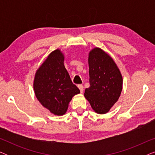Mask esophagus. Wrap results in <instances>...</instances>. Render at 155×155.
Here are the masks:
<instances>
[{
	"mask_svg": "<svg viewBox=\"0 0 155 155\" xmlns=\"http://www.w3.org/2000/svg\"><path fill=\"white\" fill-rule=\"evenodd\" d=\"M78 88L80 89V92L81 93H82L83 92V90H84V87L82 85V84H78Z\"/></svg>",
	"mask_w": 155,
	"mask_h": 155,
	"instance_id": "obj_1",
	"label": "esophagus"
}]
</instances>
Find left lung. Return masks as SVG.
Segmentation results:
<instances>
[{"mask_svg": "<svg viewBox=\"0 0 155 155\" xmlns=\"http://www.w3.org/2000/svg\"><path fill=\"white\" fill-rule=\"evenodd\" d=\"M88 63L90 87L85 89L84 96L97 114H107L121 93V73L114 59L98 47L89 53Z\"/></svg>", "mask_w": 155, "mask_h": 155, "instance_id": "obj_1", "label": "left lung"}]
</instances>
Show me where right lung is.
<instances>
[{"mask_svg": "<svg viewBox=\"0 0 155 155\" xmlns=\"http://www.w3.org/2000/svg\"><path fill=\"white\" fill-rule=\"evenodd\" d=\"M64 59L61 49L52 51L37 70L33 82L38 101L56 116L66 113L70 101L80 92L71 81L65 68Z\"/></svg>", "mask_w": 155, "mask_h": 155, "instance_id": "right-lung-1", "label": "right lung"}]
</instances>
